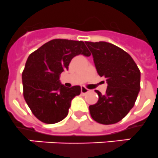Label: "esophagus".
<instances>
[{"instance_id":"obj_1","label":"esophagus","mask_w":158,"mask_h":158,"mask_svg":"<svg viewBox=\"0 0 158 158\" xmlns=\"http://www.w3.org/2000/svg\"><path fill=\"white\" fill-rule=\"evenodd\" d=\"M89 91V89H87V88L84 87V86H82V87H81V93H82V94H87Z\"/></svg>"}]
</instances>
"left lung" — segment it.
Returning <instances> with one entry per match:
<instances>
[{"instance_id": "left-lung-1", "label": "left lung", "mask_w": 158, "mask_h": 158, "mask_svg": "<svg viewBox=\"0 0 158 158\" xmlns=\"http://www.w3.org/2000/svg\"><path fill=\"white\" fill-rule=\"evenodd\" d=\"M94 57L97 72L104 76L108 86L106 94L89 106L93 120L102 124L116 123L133 108L140 90V71L131 56L120 48L106 42H86Z\"/></svg>"}]
</instances>
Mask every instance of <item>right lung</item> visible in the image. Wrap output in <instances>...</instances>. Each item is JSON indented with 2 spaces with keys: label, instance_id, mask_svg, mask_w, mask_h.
Here are the masks:
<instances>
[{
  "label": "right lung",
  "instance_id": "add662e5",
  "mask_svg": "<svg viewBox=\"0 0 158 158\" xmlns=\"http://www.w3.org/2000/svg\"><path fill=\"white\" fill-rule=\"evenodd\" d=\"M80 54L91 55L83 42L52 39L28 56L22 73L23 97L40 121H61L69 113L71 101L80 94V86L66 87L59 80L72 58Z\"/></svg>",
  "mask_w": 158,
  "mask_h": 158
}]
</instances>
